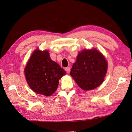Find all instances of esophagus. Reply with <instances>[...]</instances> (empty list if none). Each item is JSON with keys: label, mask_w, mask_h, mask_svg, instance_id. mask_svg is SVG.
<instances>
[{"label": "esophagus", "mask_w": 132, "mask_h": 132, "mask_svg": "<svg viewBox=\"0 0 132 132\" xmlns=\"http://www.w3.org/2000/svg\"><path fill=\"white\" fill-rule=\"evenodd\" d=\"M70 67H67V68H65V71H67V73H68L70 72Z\"/></svg>", "instance_id": "esophagus-1"}]
</instances>
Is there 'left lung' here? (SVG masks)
Returning a JSON list of instances; mask_svg holds the SVG:
<instances>
[{"label":"left lung","mask_w":132,"mask_h":132,"mask_svg":"<svg viewBox=\"0 0 132 132\" xmlns=\"http://www.w3.org/2000/svg\"><path fill=\"white\" fill-rule=\"evenodd\" d=\"M73 65L70 75L83 90L95 89L103 82L107 63L104 56L96 49L79 52Z\"/></svg>","instance_id":"left-lung-1"}]
</instances>
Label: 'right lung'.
<instances>
[{
  "label": "right lung",
  "instance_id": "obj_1",
  "mask_svg": "<svg viewBox=\"0 0 132 132\" xmlns=\"http://www.w3.org/2000/svg\"><path fill=\"white\" fill-rule=\"evenodd\" d=\"M24 72L30 88L46 96L55 93L59 80L66 74L62 68L51 59L48 52L38 50L32 54Z\"/></svg>",
  "mask_w": 132,
  "mask_h": 132
}]
</instances>
